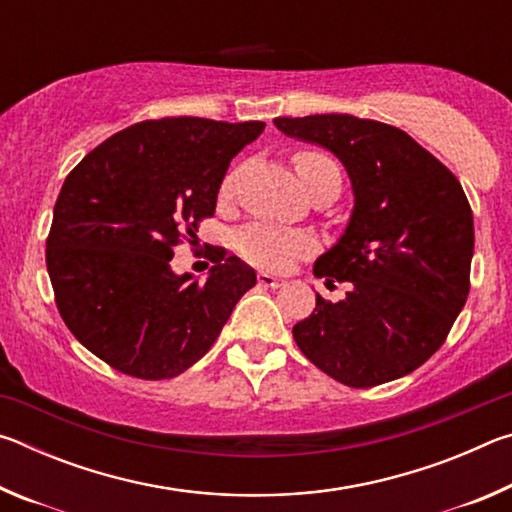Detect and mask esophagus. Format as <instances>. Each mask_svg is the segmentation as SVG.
<instances>
[{"instance_id":"1","label":"esophagus","mask_w":512,"mask_h":512,"mask_svg":"<svg viewBox=\"0 0 512 512\" xmlns=\"http://www.w3.org/2000/svg\"><path fill=\"white\" fill-rule=\"evenodd\" d=\"M257 284H259V287H266V289H280V287H284V280H282V277H275V275L266 273V271H259L257 273Z\"/></svg>"}]
</instances>
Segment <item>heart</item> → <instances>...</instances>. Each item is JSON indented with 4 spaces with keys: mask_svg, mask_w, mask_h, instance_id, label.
Instances as JSON below:
<instances>
[{
    "mask_svg": "<svg viewBox=\"0 0 512 512\" xmlns=\"http://www.w3.org/2000/svg\"><path fill=\"white\" fill-rule=\"evenodd\" d=\"M293 167L298 171L302 187L311 192L320 180L336 178L341 183V171L329 155L311 149H302L293 155ZM235 173H228L221 185V194L228 196ZM237 250L246 262L268 268V271H287L298 262L300 257H307L316 250V241L302 230L277 228L271 223H250L244 230L237 232Z\"/></svg>",
    "mask_w": 512,
    "mask_h": 512,
    "instance_id": "1",
    "label": "heart"
}]
</instances>
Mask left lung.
I'll list each match as a JSON object with an SVG mask.
<instances>
[{"instance_id": "1", "label": "left lung", "mask_w": 512, "mask_h": 512, "mask_svg": "<svg viewBox=\"0 0 512 512\" xmlns=\"http://www.w3.org/2000/svg\"><path fill=\"white\" fill-rule=\"evenodd\" d=\"M284 135L316 142L348 169L354 212L314 275L348 296L293 327L302 354L345 386L372 388L420 368L470 293L474 221L461 183L395 126L352 115L277 117Z\"/></svg>"}]
</instances>
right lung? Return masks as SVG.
<instances>
[{
  "mask_svg": "<svg viewBox=\"0 0 512 512\" xmlns=\"http://www.w3.org/2000/svg\"><path fill=\"white\" fill-rule=\"evenodd\" d=\"M262 121L146 119L108 137L69 171L47 237L56 307L79 343L137 379H171L212 348L257 277L216 250L205 282L171 271L216 210L230 160Z\"/></svg>",
  "mask_w": 512,
  "mask_h": 512,
  "instance_id": "right-lung-1",
  "label": "right lung"
}]
</instances>
